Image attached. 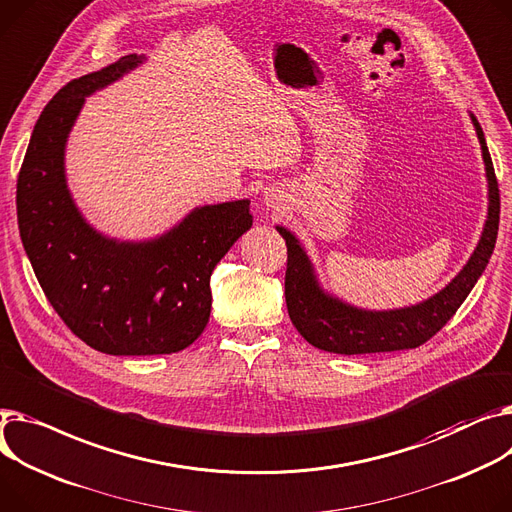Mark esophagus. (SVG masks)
<instances>
[{
	"instance_id": "34e87169",
	"label": "esophagus",
	"mask_w": 512,
	"mask_h": 512,
	"mask_svg": "<svg viewBox=\"0 0 512 512\" xmlns=\"http://www.w3.org/2000/svg\"><path fill=\"white\" fill-rule=\"evenodd\" d=\"M276 201H278V191H274V189H271V191H265V203H267V206L274 208V206H276Z\"/></svg>"
}]
</instances>
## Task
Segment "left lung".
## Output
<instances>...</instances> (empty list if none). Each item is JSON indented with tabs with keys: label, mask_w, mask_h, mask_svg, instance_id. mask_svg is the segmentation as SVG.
<instances>
[{
	"label": "left lung",
	"mask_w": 512,
	"mask_h": 512,
	"mask_svg": "<svg viewBox=\"0 0 512 512\" xmlns=\"http://www.w3.org/2000/svg\"><path fill=\"white\" fill-rule=\"evenodd\" d=\"M471 121L475 133H478L486 164L488 220L484 224L480 243L469 261L449 282V286L428 300L393 311H366L339 300L321 288L315 276V267L298 238L288 228L276 226L288 247L284 284L288 315L298 333L311 346L346 356L412 350L426 344L457 313L475 282L484 274L496 245L500 222V193L492 158L478 119L471 115Z\"/></svg>",
	"instance_id": "obj_1"
}]
</instances>
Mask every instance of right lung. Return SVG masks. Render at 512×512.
<instances>
[{"mask_svg":"<svg viewBox=\"0 0 512 512\" xmlns=\"http://www.w3.org/2000/svg\"><path fill=\"white\" fill-rule=\"evenodd\" d=\"M125 55L65 84L43 109L16 185L18 228L55 313L84 344L111 356L173 354L206 329L210 278L251 226L249 199L201 206L150 241H117L80 214L65 181V144L86 96L138 67Z\"/></svg>","mask_w":512,"mask_h":512,"instance_id":"right-lung-1","label":"right lung"}]
</instances>
